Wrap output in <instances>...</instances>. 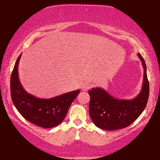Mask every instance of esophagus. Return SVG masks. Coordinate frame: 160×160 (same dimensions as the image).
Listing matches in <instances>:
<instances>
[{"label":"esophagus","instance_id":"34e87169","mask_svg":"<svg viewBox=\"0 0 160 160\" xmlns=\"http://www.w3.org/2000/svg\"><path fill=\"white\" fill-rule=\"evenodd\" d=\"M90 88H91V85L90 83H85L82 86V91H88Z\"/></svg>","mask_w":160,"mask_h":160}]
</instances>
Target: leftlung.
Segmentation results:
<instances>
[{
    "mask_svg": "<svg viewBox=\"0 0 160 160\" xmlns=\"http://www.w3.org/2000/svg\"><path fill=\"white\" fill-rule=\"evenodd\" d=\"M137 54L144 68V80L141 91L135 98H115L101 88H94L88 91L90 96V116L97 127L108 131L126 128L144 111L148 101L149 84L144 59L139 53Z\"/></svg>",
    "mask_w": 160,
    "mask_h": 160,
    "instance_id": "obj_1",
    "label": "left lung"
}]
</instances>
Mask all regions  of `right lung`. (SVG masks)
Instances as JSON below:
<instances>
[{
    "mask_svg": "<svg viewBox=\"0 0 160 160\" xmlns=\"http://www.w3.org/2000/svg\"><path fill=\"white\" fill-rule=\"evenodd\" d=\"M21 57V54L16 62L11 77V95L14 106L23 118L35 125L46 128L58 126L65 118L80 90L48 99L39 98L28 93L18 78V67Z\"/></svg>",
    "mask_w": 160,
    "mask_h": 160,
    "instance_id": "right-lung-1",
    "label": "right lung"
}]
</instances>
